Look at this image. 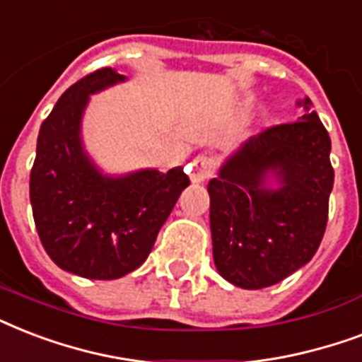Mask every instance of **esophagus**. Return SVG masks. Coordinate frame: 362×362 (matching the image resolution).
Returning <instances> with one entry per match:
<instances>
[{"mask_svg": "<svg viewBox=\"0 0 362 362\" xmlns=\"http://www.w3.org/2000/svg\"><path fill=\"white\" fill-rule=\"evenodd\" d=\"M192 173H190V179L194 181V183H202V181H206L215 173V158L213 156L207 155H200L196 156L194 162H192Z\"/></svg>", "mask_w": 362, "mask_h": 362, "instance_id": "34e87169", "label": "esophagus"}]
</instances>
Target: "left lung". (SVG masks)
<instances>
[{"label":"left lung","mask_w":362,"mask_h":362,"mask_svg":"<svg viewBox=\"0 0 362 362\" xmlns=\"http://www.w3.org/2000/svg\"><path fill=\"white\" fill-rule=\"evenodd\" d=\"M296 105L298 120L249 137L207 185L213 260L236 287L276 285L323 240L334 185L330 137L310 98Z\"/></svg>","instance_id":"left-lung-1"}]
</instances>
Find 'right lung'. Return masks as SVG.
<instances>
[{
	"mask_svg": "<svg viewBox=\"0 0 362 362\" xmlns=\"http://www.w3.org/2000/svg\"><path fill=\"white\" fill-rule=\"evenodd\" d=\"M126 81L102 67L69 86L41 124L30 173L39 240L56 266L88 279H119L145 262L189 177L183 168L109 175L81 136L92 94Z\"/></svg>",
	"mask_w": 362,
	"mask_h": 362,
	"instance_id": "obj_1",
	"label": "right lung"
}]
</instances>
